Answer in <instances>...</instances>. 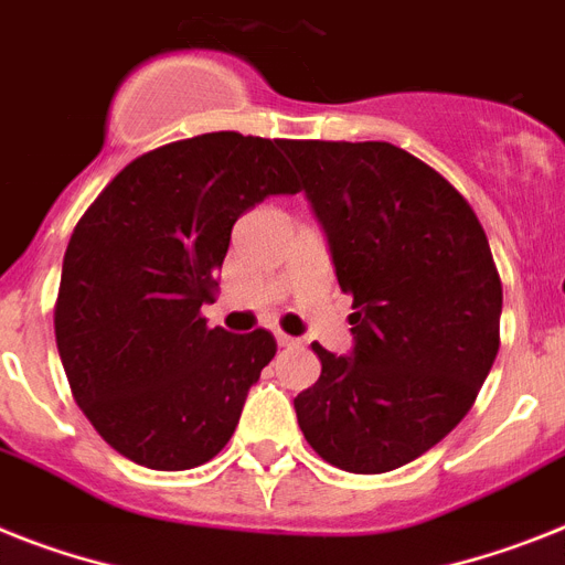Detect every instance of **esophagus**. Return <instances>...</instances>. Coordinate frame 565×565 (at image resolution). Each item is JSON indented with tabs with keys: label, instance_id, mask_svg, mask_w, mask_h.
Instances as JSON below:
<instances>
[{
	"label": "esophagus",
	"instance_id": "esophagus-1",
	"mask_svg": "<svg viewBox=\"0 0 565 565\" xmlns=\"http://www.w3.org/2000/svg\"><path fill=\"white\" fill-rule=\"evenodd\" d=\"M277 343H279V347H297L300 340L291 338V334H286V332H277Z\"/></svg>",
	"mask_w": 565,
	"mask_h": 565
}]
</instances>
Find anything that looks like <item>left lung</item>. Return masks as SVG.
I'll return each mask as SVG.
<instances>
[{
  "label": "left lung",
  "mask_w": 565,
  "mask_h": 565,
  "mask_svg": "<svg viewBox=\"0 0 565 565\" xmlns=\"http://www.w3.org/2000/svg\"><path fill=\"white\" fill-rule=\"evenodd\" d=\"M352 294L349 355L315 343L317 384L294 398L317 456L386 473L468 416L500 349L502 282L465 195L386 141H282Z\"/></svg>",
  "instance_id": "left-lung-1"
}]
</instances>
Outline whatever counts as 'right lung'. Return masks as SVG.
<instances>
[{"instance_id": "right-lung-1", "label": "right lung", "mask_w": 565, "mask_h": 565, "mask_svg": "<svg viewBox=\"0 0 565 565\" xmlns=\"http://www.w3.org/2000/svg\"><path fill=\"white\" fill-rule=\"evenodd\" d=\"M282 141L207 132L126 164L63 256L54 334L74 401L120 456L188 470L231 441L277 340L202 317L231 231L268 195L297 193Z\"/></svg>"}]
</instances>
